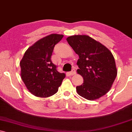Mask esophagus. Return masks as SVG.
<instances>
[{
  "instance_id": "esophagus-1",
  "label": "esophagus",
  "mask_w": 132,
  "mask_h": 132,
  "mask_svg": "<svg viewBox=\"0 0 132 132\" xmlns=\"http://www.w3.org/2000/svg\"><path fill=\"white\" fill-rule=\"evenodd\" d=\"M76 70L75 69H73L72 70H71L70 72H69V74L70 75H73L76 74Z\"/></svg>"
}]
</instances>
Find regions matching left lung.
I'll use <instances>...</instances> for the list:
<instances>
[{
  "mask_svg": "<svg viewBox=\"0 0 132 132\" xmlns=\"http://www.w3.org/2000/svg\"><path fill=\"white\" fill-rule=\"evenodd\" d=\"M67 41L79 57L77 72L83 77L84 82L76 87L78 94L89 100L105 95L118 73L111 51L87 35H73Z\"/></svg>",
  "mask_w": 132,
  "mask_h": 132,
  "instance_id": "left-lung-1",
  "label": "left lung"
}]
</instances>
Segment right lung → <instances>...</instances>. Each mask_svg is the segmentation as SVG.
<instances>
[{"mask_svg":"<svg viewBox=\"0 0 132 132\" xmlns=\"http://www.w3.org/2000/svg\"><path fill=\"white\" fill-rule=\"evenodd\" d=\"M63 37L51 34L40 39L27 49L20 62L21 78L35 96L45 98L54 95L65 77L51 61L54 48Z\"/></svg>","mask_w":132,"mask_h":132,"instance_id":"obj_1","label":"right lung"}]
</instances>
